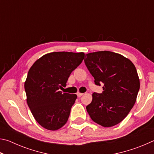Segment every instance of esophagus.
Wrapping results in <instances>:
<instances>
[{
    "instance_id": "1",
    "label": "esophagus",
    "mask_w": 154,
    "mask_h": 154,
    "mask_svg": "<svg viewBox=\"0 0 154 154\" xmlns=\"http://www.w3.org/2000/svg\"><path fill=\"white\" fill-rule=\"evenodd\" d=\"M83 93H80V92H77V95L78 97H81V96H83Z\"/></svg>"
}]
</instances>
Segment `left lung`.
I'll return each instance as SVG.
<instances>
[{
  "label": "left lung",
  "instance_id": "left-lung-1",
  "mask_svg": "<svg viewBox=\"0 0 154 154\" xmlns=\"http://www.w3.org/2000/svg\"><path fill=\"white\" fill-rule=\"evenodd\" d=\"M85 57L95 84L103 85V93L92 94L88 113L100 126H113L126 118L136 102L140 88L136 68L129 59L109 51L92 52Z\"/></svg>",
  "mask_w": 154,
  "mask_h": 154
}]
</instances>
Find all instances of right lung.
Masks as SVG:
<instances>
[{"instance_id":"obj_1","label":"right lung","mask_w":154,"mask_h":154,"mask_svg":"<svg viewBox=\"0 0 154 154\" xmlns=\"http://www.w3.org/2000/svg\"><path fill=\"white\" fill-rule=\"evenodd\" d=\"M83 52H51L30 67L24 83L27 104L36 121L44 128L57 130L66 123L76 94L60 89L84 59Z\"/></svg>"}]
</instances>
